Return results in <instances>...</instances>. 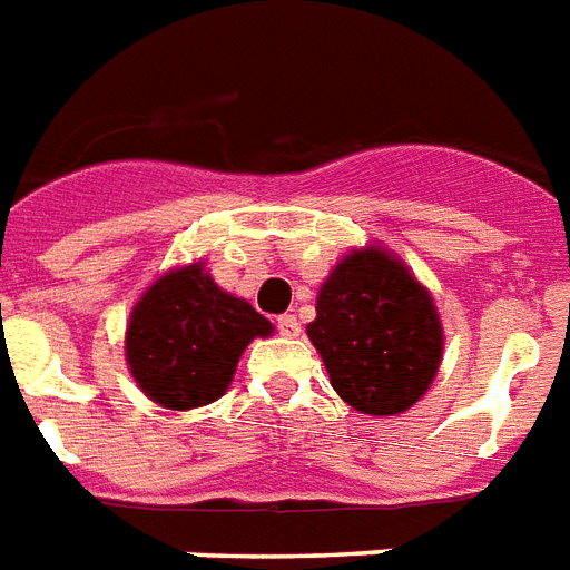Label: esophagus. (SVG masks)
Segmentation results:
<instances>
[{
	"instance_id": "1",
	"label": "esophagus",
	"mask_w": 570,
	"mask_h": 570,
	"mask_svg": "<svg viewBox=\"0 0 570 570\" xmlns=\"http://www.w3.org/2000/svg\"><path fill=\"white\" fill-rule=\"evenodd\" d=\"M276 326H279V332L285 337L299 335V320H296V314H282V317L276 320Z\"/></svg>"
}]
</instances>
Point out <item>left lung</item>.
Returning a JSON list of instances; mask_svg holds the SVG:
<instances>
[{
    "label": "left lung",
    "instance_id": "1",
    "mask_svg": "<svg viewBox=\"0 0 570 570\" xmlns=\"http://www.w3.org/2000/svg\"><path fill=\"white\" fill-rule=\"evenodd\" d=\"M305 326L343 402L399 416L420 402L443 364L445 335L431 291L396 253L364 244L343 253Z\"/></svg>",
    "mask_w": 570,
    "mask_h": 570
}]
</instances>
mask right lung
Listing matches in <instances>:
<instances>
[{"mask_svg": "<svg viewBox=\"0 0 570 570\" xmlns=\"http://www.w3.org/2000/svg\"><path fill=\"white\" fill-rule=\"evenodd\" d=\"M271 335V320L220 288L206 262H191L159 274L136 299L125 361L150 402L191 411L224 396L244 350Z\"/></svg>", "mask_w": 570, "mask_h": 570, "instance_id": "add662e5", "label": "right lung"}]
</instances>
